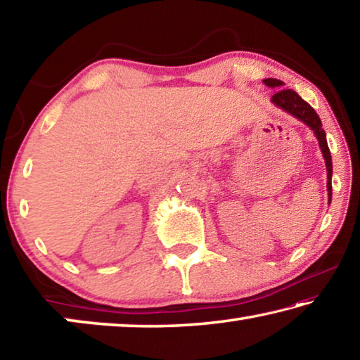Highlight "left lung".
I'll return each instance as SVG.
<instances>
[{
	"label": "left lung",
	"instance_id": "8db88e82",
	"mask_svg": "<svg viewBox=\"0 0 360 360\" xmlns=\"http://www.w3.org/2000/svg\"><path fill=\"white\" fill-rule=\"evenodd\" d=\"M265 85L271 89H281L284 82L279 81V79H273L268 77L264 81ZM271 103L275 106H278L283 111L289 112L290 115H294L295 119L302 120L304 125H308L309 129L314 131L316 138H318L319 146H321V152L324 155L326 160V169H327V192H328V205L332 202V155L330 150H328L327 146V139H326V131L322 129V122L319 119V115L316 114L314 109L308 105L307 101L302 100V96L297 92H294L292 89H281L271 96Z\"/></svg>",
	"mask_w": 360,
	"mask_h": 360
}]
</instances>
